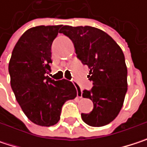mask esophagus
Returning a JSON list of instances; mask_svg holds the SVG:
<instances>
[{"label": "esophagus", "mask_w": 147, "mask_h": 147, "mask_svg": "<svg viewBox=\"0 0 147 147\" xmlns=\"http://www.w3.org/2000/svg\"><path fill=\"white\" fill-rule=\"evenodd\" d=\"M74 85H75V87H76V90H77V97H79V98H82V88H81V87L76 83V82H74Z\"/></svg>", "instance_id": "34e87169"}]
</instances>
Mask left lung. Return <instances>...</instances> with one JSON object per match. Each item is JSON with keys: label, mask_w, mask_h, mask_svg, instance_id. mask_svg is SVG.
<instances>
[{"label": "left lung", "mask_w": 147, "mask_h": 147, "mask_svg": "<svg viewBox=\"0 0 147 147\" xmlns=\"http://www.w3.org/2000/svg\"><path fill=\"white\" fill-rule=\"evenodd\" d=\"M60 33L74 43L76 53L89 69L88 77L93 81L90 91L82 97L94 103L91 112L82 113L84 123L92 127L109 124L119 114L128 89L127 66L124 54L107 33L91 26H63Z\"/></svg>", "instance_id": "left-lung-1"}]
</instances>
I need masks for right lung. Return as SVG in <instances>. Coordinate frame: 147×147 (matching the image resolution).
Listing matches in <instances>:
<instances>
[{"label": "right lung", "mask_w": 147, "mask_h": 147, "mask_svg": "<svg viewBox=\"0 0 147 147\" xmlns=\"http://www.w3.org/2000/svg\"><path fill=\"white\" fill-rule=\"evenodd\" d=\"M60 27L27 30L15 45L8 65L11 87L22 111L32 123L44 127L56 124L63 105L77 94L71 82L47 76L51 71L52 43Z\"/></svg>", "instance_id": "1"}]
</instances>
